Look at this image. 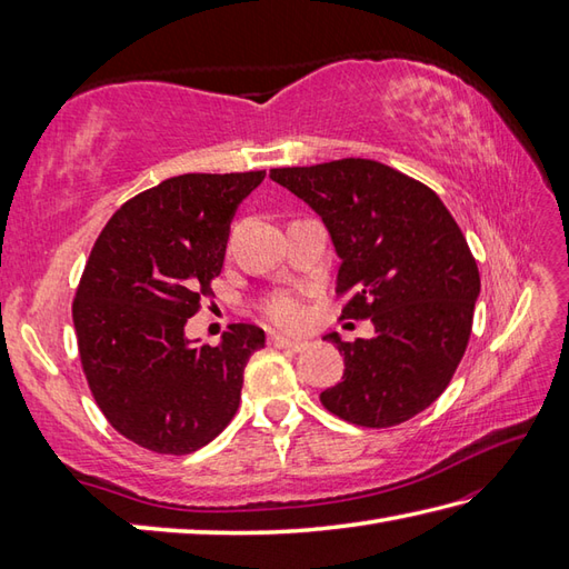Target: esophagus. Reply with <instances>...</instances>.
Segmentation results:
<instances>
[{"label": "esophagus", "instance_id": "1", "mask_svg": "<svg viewBox=\"0 0 569 569\" xmlns=\"http://www.w3.org/2000/svg\"><path fill=\"white\" fill-rule=\"evenodd\" d=\"M269 345L276 349H288V352H300L306 347L303 340H291V337L283 335H269Z\"/></svg>", "mask_w": 569, "mask_h": 569}]
</instances>
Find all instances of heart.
<instances>
[{
	"instance_id": "b5f03b06",
	"label": "heart",
	"mask_w": 569,
	"mask_h": 569,
	"mask_svg": "<svg viewBox=\"0 0 569 569\" xmlns=\"http://www.w3.org/2000/svg\"><path fill=\"white\" fill-rule=\"evenodd\" d=\"M261 316L276 328L293 330L306 320V300L300 291H273L261 300Z\"/></svg>"
}]
</instances>
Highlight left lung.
<instances>
[{"mask_svg": "<svg viewBox=\"0 0 569 569\" xmlns=\"http://www.w3.org/2000/svg\"><path fill=\"white\" fill-rule=\"evenodd\" d=\"M316 210L342 259V320H371V340L342 342V381L322 406L361 428H391L426 410L452 381L471 335L479 269L462 229L420 180L371 159L273 168Z\"/></svg>", "mask_w": 569, "mask_h": 569, "instance_id": "left-lung-1", "label": "left lung"}]
</instances>
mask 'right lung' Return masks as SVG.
Masks as SVG:
<instances>
[{
  "instance_id": "1",
  "label": "right lung",
  "mask_w": 569,
  "mask_h": 569,
  "mask_svg": "<svg viewBox=\"0 0 569 569\" xmlns=\"http://www.w3.org/2000/svg\"><path fill=\"white\" fill-rule=\"evenodd\" d=\"M266 171L186 173L139 192L104 224L72 300L84 379L107 422L159 455H190L234 418L257 325L220 347L186 340L212 296L237 204Z\"/></svg>"
}]
</instances>
